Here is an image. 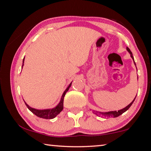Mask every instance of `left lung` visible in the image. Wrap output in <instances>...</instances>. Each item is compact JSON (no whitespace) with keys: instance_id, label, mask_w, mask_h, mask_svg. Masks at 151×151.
<instances>
[{"instance_id":"1","label":"left lung","mask_w":151,"mask_h":151,"mask_svg":"<svg viewBox=\"0 0 151 151\" xmlns=\"http://www.w3.org/2000/svg\"><path fill=\"white\" fill-rule=\"evenodd\" d=\"M127 51L128 52H129L130 54H131V58H132V60H134V57H133V56H132V52L131 51V50L129 49V48L128 47H127ZM134 65H136V64H135V62H134ZM136 96H135V98L134 99V100L132 101L131 103H130L129 105L128 106H127L126 107H125V108H124V109H121V110H119V111H110V112H97V111H94L93 112L94 114H96V115H98V114H99V115H100V114H102V115H104V116H107V117H113V118H115V117H117V116H120V115H121V114H122V113H124V112H126L128 109H129L130 107H131V106L132 105V103H133V102L134 101V100H135V99H136Z\"/></svg>"}]
</instances>
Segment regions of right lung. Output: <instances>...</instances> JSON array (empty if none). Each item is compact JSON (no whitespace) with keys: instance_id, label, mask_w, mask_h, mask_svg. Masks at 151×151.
I'll return each mask as SVG.
<instances>
[{"instance_id":"obj_1","label":"right lung","mask_w":151,"mask_h":151,"mask_svg":"<svg viewBox=\"0 0 151 151\" xmlns=\"http://www.w3.org/2000/svg\"><path fill=\"white\" fill-rule=\"evenodd\" d=\"M24 58L23 59V63H24ZM24 64H22V68ZM71 85H72V82L70 83V85H68L67 88H66V90L64 92L62 97L60 99V103H58L57 106H56L55 108L53 109H44V110H39V109H33L32 107L29 106L28 104L25 103V104L27 106V108L29 109L30 111H31L33 114H35L36 116L40 117V118H42V119H54L55 117L57 116L60 112L63 111V102H64V97H65L66 93L68 91V89L70 87Z\"/></svg>"}]
</instances>
